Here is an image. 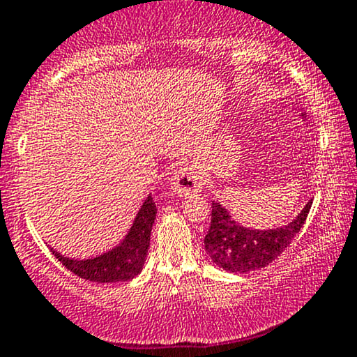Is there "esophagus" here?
<instances>
[{
    "instance_id": "1",
    "label": "esophagus",
    "mask_w": 357,
    "mask_h": 357,
    "mask_svg": "<svg viewBox=\"0 0 357 357\" xmlns=\"http://www.w3.org/2000/svg\"><path fill=\"white\" fill-rule=\"evenodd\" d=\"M170 187L180 197H189V195L199 194L204 187V180L195 170V167L183 163L174 172V177L170 180Z\"/></svg>"
}]
</instances>
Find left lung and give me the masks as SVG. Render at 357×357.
Returning <instances> with one entry per match:
<instances>
[{"instance_id": "8db88e82", "label": "left lung", "mask_w": 357, "mask_h": 357, "mask_svg": "<svg viewBox=\"0 0 357 357\" xmlns=\"http://www.w3.org/2000/svg\"><path fill=\"white\" fill-rule=\"evenodd\" d=\"M312 200L298 218L288 226L270 231H253L241 227L231 219L221 204L212 200L211 227L204 238V246L212 261L231 273H248L270 265L290 246L297 232L307 221Z\"/></svg>"}]
</instances>
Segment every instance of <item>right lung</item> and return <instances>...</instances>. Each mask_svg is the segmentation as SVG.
I'll return each mask as SVG.
<instances>
[{
    "instance_id": "add662e5",
    "label": "right lung",
    "mask_w": 357,
    "mask_h": 357,
    "mask_svg": "<svg viewBox=\"0 0 357 357\" xmlns=\"http://www.w3.org/2000/svg\"><path fill=\"white\" fill-rule=\"evenodd\" d=\"M155 215H157V206H155L153 197H148L136 215L133 227L128 232L125 241L109 253L92 259H84V261L63 258L55 251L54 255L67 270L77 275L79 278L99 283L126 282L138 275L145 265Z\"/></svg>"
}]
</instances>
